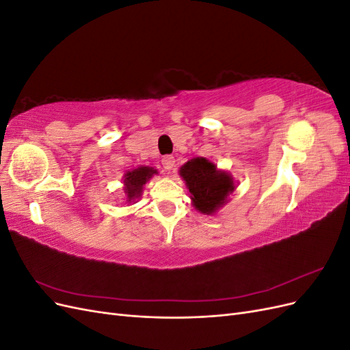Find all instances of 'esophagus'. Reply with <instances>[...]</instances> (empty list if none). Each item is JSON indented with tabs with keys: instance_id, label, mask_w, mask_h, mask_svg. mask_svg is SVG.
Instances as JSON below:
<instances>
[{
	"instance_id": "obj_1",
	"label": "esophagus",
	"mask_w": 350,
	"mask_h": 350,
	"mask_svg": "<svg viewBox=\"0 0 350 350\" xmlns=\"http://www.w3.org/2000/svg\"><path fill=\"white\" fill-rule=\"evenodd\" d=\"M162 165H163V167L166 169V171H171V169L174 167V165H175V159H174V156H163V159H162Z\"/></svg>"
}]
</instances>
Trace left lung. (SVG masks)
I'll return each instance as SVG.
<instances>
[{"mask_svg": "<svg viewBox=\"0 0 350 350\" xmlns=\"http://www.w3.org/2000/svg\"><path fill=\"white\" fill-rule=\"evenodd\" d=\"M187 188L191 194L194 207L203 215H213L234 193L235 184L232 176L217 169L206 157H196L179 169Z\"/></svg>", "mask_w": 350, "mask_h": 350, "instance_id": "8db88e82", "label": "left lung"}]
</instances>
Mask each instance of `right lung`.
<instances>
[{
	"instance_id": "obj_1",
	"label": "right lung",
	"mask_w": 350,
	"mask_h": 350,
	"mask_svg": "<svg viewBox=\"0 0 350 350\" xmlns=\"http://www.w3.org/2000/svg\"><path fill=\"white\" fill-rule=\"evenodd\" d=\"M154 174H157L156 169L149 166H140L124 175V193L126 203H134L137 198H140L143 193V185L149 181Z\"/></svg>"
}]
</instances>
